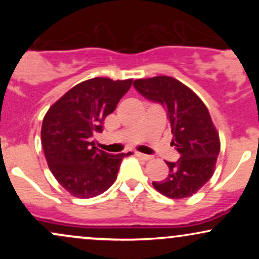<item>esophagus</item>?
<instances>
[{
    "instance_id": "esophagus-1",
    "label": "esophagus",
    "mask_w": 259,
    "mask_h": 259,
    "mask_svg": "<svg viewBox=\"0 0 259 259\" xmlns=\"http://www.w3.org/2000/svg\"><path fill=\"white\" fill-rule=\"evenodd\" d=\"M135 156L139 157L140 159H144V160H150V159H152V157L148 156V154H144V153H140V152H136Z\"/></svg>"
}]
</instances>
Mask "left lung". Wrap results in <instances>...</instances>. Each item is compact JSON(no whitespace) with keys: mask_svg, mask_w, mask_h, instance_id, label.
<instances>
[{"mask_svg":"<svg viewBox=\"0 0 259 259\" xmlns=\"http://www.w3.org/2000/svg\"><path fill=\"white\" fill-rule=\"evenodd\" d=\"M134 86L147 100L164 107L173 134L170 145L180 154L175 163L165 162L168 177L152 185L169 198L190 197L212 178L221 151L219 134L206 105L191 89L171 76L138 79Z\"/></svg>","mask_w":259,"mask_h":259,"instance_id":"1","label":"left lung"}]
</instances>
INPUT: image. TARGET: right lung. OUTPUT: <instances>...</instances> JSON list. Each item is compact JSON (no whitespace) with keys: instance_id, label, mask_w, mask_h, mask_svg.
Listing matches in <instances>:
<instances>
[{"instance_id":"right-lung-1","label":"right lung","mask_w":259,"mask_h":259,"mask_svg":"<svg viewBox=\"0 0 259 259\" xmlns=\"http://www.w3.org/2000/svg\"><path fill=\"white\" fill-rule=\"evenodd\" d=\"M133 79L92 78L80 82L56 101L45 114L41 142L53 177L78 198H91L117 179L121 159L129 153L109 154L91 141L102 133L106 117L114 111Z\"/></svg>"}]
</instances>
